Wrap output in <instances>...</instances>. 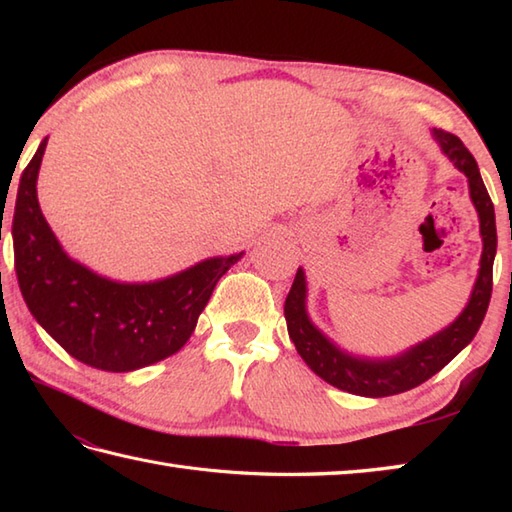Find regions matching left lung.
Here are the masks:
<instances>
[{
    "label": "left lung",
    "mask_w": 512,
    "mask_h": 512,
    "mask_svg": "<svg viewBox=\"0 0 512 512\" xmlns=\"http://www.w3.org/2000/svg\"><path fill=\"white\" fill-rule=\"evenodd\" d=\"M433 138L438 140V145L453 165L469 178L471 200L477 215H480V233L484 242L480 273H477L471 299L460 317L449 328L433 334L431 339L418 343L398 356L363 358L339 350L328 336L314 328L306 312V273L301 268L297 270V277L292 281V288L286 297L284 314L288 334L299 356L325 383L356 396L383 398L402 394V391L418 387L433 374H438L444 365L451 363L473 341V336L480 330L486 317L488 301H491L493 262L497 253V228L491 195L484 187L473 154L464 147L458 136L444 132V129H433Z\"/></svg>",
    "instance_id": "1"
}]
</instances>
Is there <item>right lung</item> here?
<instances>
[{
    "label": "right lung",
    "instance_id": "1",
    "mask_svg": "<svg viewBox=\"0 0 512 512\" xmlns=\"http://www.w3.org/2000/svg\"><path fill=\"white\" fill-rule=\"evenodd\" d=\"M48 138L21 173L13 246L26 306L65 352L103 372H134L176 354L189 341L213 288L244 253L211 257L149 284H121L92 273L61 248L37 200Z\"/></svg>",
    "mask_w": 512,
    "mask_h": 512
}]
</instances>
